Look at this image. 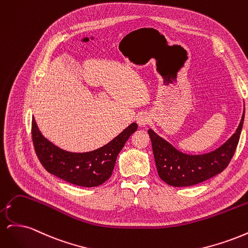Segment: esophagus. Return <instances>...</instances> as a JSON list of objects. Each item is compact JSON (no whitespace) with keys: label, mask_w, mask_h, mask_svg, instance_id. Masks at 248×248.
Instances as JSON below:
<instances>
[{"label":"esophagus","mask_w":248,"mask_h":248,"mask_svg":"<svg viewBox=\"0 0 248 248\" xmlns=\"http://www.w3.org/2000/svg\"><path fill=\"white\" fill-rule=\"evenodd\" d=\"M137 121H138V124L140 126V127H145L149 124L150 122V117L147 115V114H140L138 116L137 118Z\"/></svg>","instance_id":"esophagus-1"}]
</instances>
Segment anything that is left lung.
Wrapping results in <instances>:
<instances>
[{"instance_id": "left-lung-1", "label": "left lung", "mask_w": 248, "mask_h": 248, "mask_svg": "<svg viewBox=\"0 0 248 248\" xmlns=\"http://www.w3.org/2000/svg\"><path fill=\"white\" fill-rule=\"evenodd\" d=\"M244 114L245 107L235 133L219 148L205 154L192 155L181 152L150 128L148 133L152 141L155 163L160 179L170 186L185 187L199 184L218 175L229 166L234 156L243 127Z\"/></svg>"}]
</instances>
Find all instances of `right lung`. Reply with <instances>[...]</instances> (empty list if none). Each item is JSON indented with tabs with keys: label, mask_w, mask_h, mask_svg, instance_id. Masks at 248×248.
Returning <instances> with one entry per match:
<instances>
[{
	"label": "right lung",
	"mask_w": 248,
	"mask_h": 248,
	"mask_svg": "<svg viewBox=\"0 0 248 248\" xmlns=\"http://www.w3.org/2000/svg\"><path fill=\"white\" fill-rule=\"evenodd\" d=\"M137 129L138 124L134 122L101 148L76 153L59 148L44 138L34 117L32 120L33 144L43 168L66 182L82 187H95L108 180L118 154Z\"/></svg>",
	"instance_id": "1"
}]
</instances>
